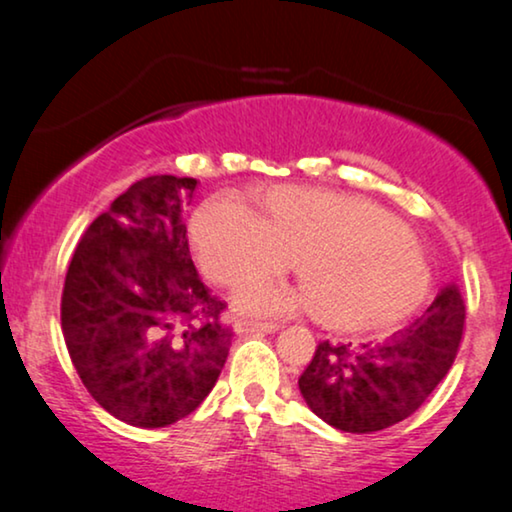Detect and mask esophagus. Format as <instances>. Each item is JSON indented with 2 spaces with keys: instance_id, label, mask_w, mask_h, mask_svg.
I'll use <instances>...</instances> for the list:
<instances>
[{
  "instance_id": "obj_1",
  "label": "esophagus",
  "mask_w": 512,
  "mask_h": 512,
  "mask_svg": "<svg viewBox=\"0 0 512 512\" xmlns=\"http://www.w3.org/2000/svg\"><path fill=\"white\" fill-rule=\"evenodd\" d=\"M277 324H261V321H247V319H237L233 324L235 333H275Z\"/></svg>"
}]
</instances>
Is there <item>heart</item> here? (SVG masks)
Returning <instances> with one entry per match:
<instances>
[{
    "instance_id": "obj_1",
    "label": "heart",
    "mask_w": 512,
    "mask_h": 512,
    "mask_svg": "<svg viewBox=\"0 0 512 512\" xmlns=\"http://www.w3.org/2000/svg\"><path fill=\"white\" fill-rule=\"evenodd\" d=\"M256 212L233 195L205 202L191 237L200 265L216 282L282 275L296 258L300 289L251 282L235 293L237 312L282 317L314 305V317L338 331H370L415 312L431 272L415 237L375 202L307 186L258 193Z\"/></svg>"
}]
</instances>
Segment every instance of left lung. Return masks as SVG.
Returning a JSON list of instances; mask_svg holds the SVG:
<instances>
[{"label":"left lung","mask_w":512,"mask_h":512,"mask_svg":"<svg viewBox=\"0 0 512 512\" xmlns=\"http://www.w3.org/2000/svg\"><path fill=\"white\" fill-rule=\"evenodd\" d=\"M466 307L445 286L422 317L375 345L319 342L298 377L307 408L347 433L389 429L410 417L457 359Z\"/></svg>","instance_id":"1"}]
</instances>
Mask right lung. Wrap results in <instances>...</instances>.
<instances>
[{"instance_id":"obj_1","label":"right lung","mask_w":512,"mask_h":512,"mask_svg":"<svg viewBox=\"0 0 512 512\" xmlns=\"http://www.w3.org/2000/svg\"><path fill=\"white\" fill-rule=\"evenodd\" d=\"M198 181L139 179L90 223L62 289V335L88 394L109 415L160 429L191 415L219 380L233 331L188 251Z\"/></svg>"}]
</instances>
